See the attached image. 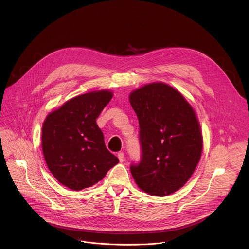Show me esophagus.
<instances>
[{
	"mask_svg": "<svg viewBox=\"0 0 249 249\" xmlns=\"http://www.w3.org/2000/svg\"><path fill=\"white\" fill-rule=\"evenodd\" d=\"M117 157H118V159H119V160H120V162H123V161H124V153H122V152H120V153H118V155H117Z\"/></svg>",
	"mask_w": 249,
	"mask_h": 249,
	"instance_id": "1",
	"label": "esophagus"
}]
</instances>
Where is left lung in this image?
<instances>
[{
  "label": "left lung",
  "mask_w": 249,
  "mask_h": 249,
  "mask_svg": "<svg viewBox=\"0 0 249 249\" xmlns=\"http://www.w3.org/2000/svg\"><path fill=\"white\" fill-rule=\"evenodd\" d=\"M130 103L140 126L142 157L131 173L146 193L167 196L179 190L193 174L202 154L199 121L183 95L163 83L131 92Z\"/></svg>",
  "instance_id": "obj_1"
}]
</instances>
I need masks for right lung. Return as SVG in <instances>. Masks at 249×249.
<instances>
[{
    "label": "right lung",
    "mask_w": 249,
    "mask_h": 249,
    "mask_svg": "<svg viewBox=\"0 0 249 249\" xmlns=\"http://www.w3.org/2000/svg\"><path fill=\"white\" fill-rule=\"evenodd\" d=\"M109 90L91 91L65 102L47 115L42 151L55 178L72 190L101 180L119 160L105 147L96 118L112 98Z\"/></svg>",
    "instance_id": "right-lung-1"
}]
</instances>
